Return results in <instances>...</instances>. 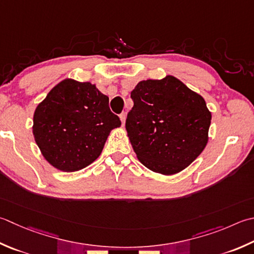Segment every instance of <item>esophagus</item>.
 Segmentation results:
<instances>
[{"instance_id":"esophagus-1","label":"esophagus","mask_w":254,"mask_h":254,"mask_svg":"<svg viewBox=\"0 0 254 254\" xmlns=\"http://www.w3.org/2000/svg\"><path fill=\"white\" fill-rule=\"evenodd\" d=\"M120 120L122 122V127L126 126V120H127V113L123 112L120 114Z\"/></svg>"}]
</instances>
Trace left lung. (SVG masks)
<instances>
[{"label":"left lung","instance_id":"8db88e82","mask_svg":"<svg viewBox=\"0 0 254 254\" xmlns=\"http://www.w3.org/2000/svg\"><path fill=\"white\" fill-rule=\"evenodd\" d=\"M127 132L144 166L162 175L185 170L208 143L211 112L205 99L176 77L147 79L131 92Z\"/></svg>","mask_w":254,"mask_h":254}]
</instances>
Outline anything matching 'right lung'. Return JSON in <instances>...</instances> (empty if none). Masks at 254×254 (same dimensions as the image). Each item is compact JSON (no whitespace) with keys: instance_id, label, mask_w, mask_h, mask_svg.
I'll return each instance as SVG.
<instances>
[{"instance_id":"1","label":"right lung","mask_w":254,"mask_h":254,"mask_svg":"<svg viewBox=\"0 0 254 254\" xmlns=\"http://www.w3.org/2000/svg\"><path fill=\"white\" fill-rule=\"evenodd\" d=\"M120 126L96 84L66 78L35 109L33 135L45 160L69 173L96 161L109 134Z\"/></svg>"}]
</instances>
